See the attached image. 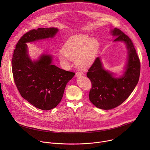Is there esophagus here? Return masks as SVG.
<instances>
[{
	"mask_svg": "<svg viewBox=\"0 0 150 150\" xmlns=\"http://www.w3.org/2000/svg\"><path fill=\"white\" fill-rule=\"evenodd\" d=\"M82 75H83V74L82 72H78L75 74L76 77H79V76H82Z\"/></svg>",
	"mask_w": 150,
	"mask_h": 150,
	"instance_id": "1",
	"label": "esophagus"
}]
</instances>
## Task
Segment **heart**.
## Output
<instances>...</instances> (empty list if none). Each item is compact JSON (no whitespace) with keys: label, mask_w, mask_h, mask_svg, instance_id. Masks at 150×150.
Returning <instances> with one entry per match:
<instances>
[{"label":"heart","mask_w":150,"mask_h":150,"mask_svg":"<svg viewBox=\"0 0 150 150\" xmlns=\"http://www.w3.org/2000/svg\"><path fill=\"white\" fill-rule=\"evenodd\" d=\"M99 46L97 38H91L87 34H77L71 36L65 42L58 57L65 66L69 65L70 59H75L78 67L87 69L94 62Z\"/></svg>","instance_id":"heart-1"}]
</instances>
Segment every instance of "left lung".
<instances>
[{
	"label": "left lung",
	"instance_id": "obj_1",
	"mask_svg": "<svg viewBox=\"0 0 150 150\" xmlns=\"http://www.w3.org/2000/svg\"><path fill=\"white\" fill-rule=\"evenodd\" d=\"M116 37L113 42H123L127 57L121 75L103 67L100 57H97L88 69L87 77L92 82L89 94L90 101L97 108L110 110L120 105L132 93L140 75V62L131 40L119 29L110 31Z\"/></svg>",
	"mask_w": 150,
	"mask_h": 150
}]
</instances>
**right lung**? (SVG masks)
<instances>
[{
    "label": "right lung",
    "instance_id": "obj_1",
    "mask_svg": "<svg viewBox=\"0 0 150 150\" xmlns=\"http://www.w3.org/2000/svg\"><path fill=\"white\" fill-rule=\"evenodd\" d=\"M59 29L54 27L32 30L20 38L12 59L16 87L25 100L42 110L54 109L60 102L68 82L75 73L53 65V56L42 53L32 60L27 43L53 38Z\"/></svg>",
    "mask_w": 150,
    "mask_h": 150
}]
</instances>
